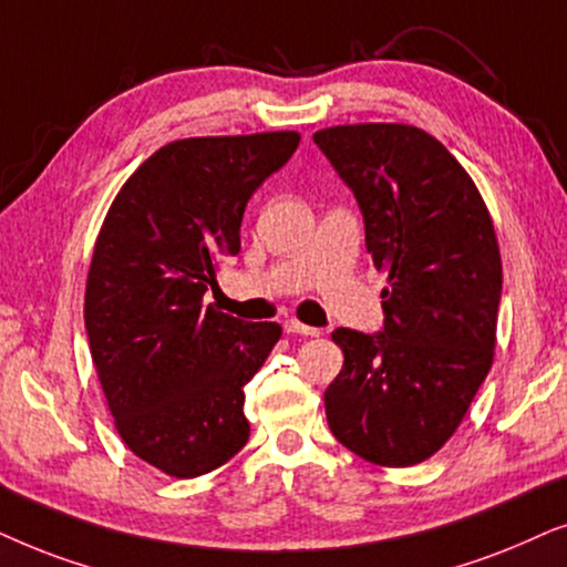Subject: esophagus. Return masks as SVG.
Listing matches in <instances>:
<instances>
[{
	"mask_svg": "<svg viewBox=\"0 0 567 567\" xmlns=\"http://www.w3.org/2000/svg\"><path fill=\"white\" fill-rule=\"evenodd\" d=\"M285 327V331H288V334H303V337H319V329H313V327H306V323H300V321H296V319H288L282 323Z\"/></svg>",
	"mask_w": 567,
	"mask_h": 567,
	"instance_id": "34e87169",
	"label": "esophagus"
}]
</instances>
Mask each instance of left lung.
<instances>
[{
  "instance_id": "obj_1",
  "label": "left lung",
  "mask_w": 567,
  "mask_h": 567,
  "mask_svg": "<svg viewBox=\"0 0 567 567\" xmlns=\"http://www.w3.org/2000/svg\"><path fill=\"white\" fill-rule=\"evenodd\" d=\"M313 142L389 271L381 331L331 334L344 365L323 391L329 427L365 462L412 466L454 435L493 365L503 290L493 220L470 173L417 126H331Z\"/></svg>"
}]
</instances>
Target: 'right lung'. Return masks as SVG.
I'll return each mask as SVG.
<instances>
[{"mask_svg":"<svg viewBox=\"0 0 567 567\" xmlns=\"http://www.w3.org/2000/svg\"><path fill=\"white\" fill-rule=\"evenodd\" d=\"M298 132L192 137L150 155L97 236L85 329L118 435L171 477L192 480L246 446L244 386L282 337L217 311L223 256L240 251L256 188L290 161Z\"/></svg>","mask_w":567,"mask_h":567,"instance_id":"obj_1","label":"right lung"}]
</instances>
